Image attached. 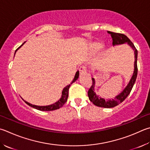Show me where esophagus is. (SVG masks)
Listing matches in <instances>:
<instances>
[{
  "instance_id": "34e87169",
  "label": "esophagus",
  "mask_w": 150,
  "mask_h": 150,
  "mask_svg": "<svg viewBox=\"0 0 150 150\" xmlns=\"http://www.w3.org/2000/svg\"><path fill=\"white\" fill-rule=\"evenodd\" d=\"M79 73L81 76L86 75V67L85 66H81L79 67Z\"/></svg>"
}]
</instances>
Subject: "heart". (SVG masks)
<instances>
[{
  "mask_svg": "<svg viewBox=\"0 0 150 150\" xmlns=\"http://www.w3.org/2000/svg\"><path fill=\"white\" fill-rule=\"evenodd\" d=\"M95 48H96L97 50H100V49H101L102 48V45H95Z\"/></svg>",
  "mask_w": 150,
  "mask_h": 150,
  "instance_id": "1",
  "label": "heart"
}]
</instances>
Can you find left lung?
<instances>
[{
	"mask_svg": "<svg viewBox=\"0 0 150 150\" xmlns=\"http://www.w3.org/2000/svg\"><path fill=\"white\" fill-rule=\"evenodd\" d=\"M108 33L109 34H110L111 38H112V42L113 45H120L123 44L125 42H127L130 47H131L133 50H134L135 54V62H134V71L133 75L130 79V82L128 84L127 86L124 89V91H122L120 94H119L118 96H117L115 99H113L112 100H105L101 98H99L97 96L94 91V79L93 78H92V86L90 87V88L88 91V96L89 98L90 101L94 103L95 105L98 106V107L101 108H113L115 106L119 105V103L122 102L124 100L127 98V97L129 96L130 92H131V90L133 86H134V83L137 79V73H138V67H137V56H138V51L137 48L134 47V44L132 42L130 41V40L128 38L126 35L122 33H114L111 31H108Z\"/></svg>",
	"mask_w": 150,
	"mask_h": 150,
	"instance_id": "1",
	"label": "left lung"
}]
</instances>
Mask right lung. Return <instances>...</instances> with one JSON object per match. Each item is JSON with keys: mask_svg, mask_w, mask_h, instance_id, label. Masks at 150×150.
I'll return each instance as SVG.
<instances>
[{"mask_svg": "<svg viewBox=\"0 0 150 150\" xmlns=\"http://www.w3.org/2000/svg\"><path fill=\"white\" fill-rule=\"evenodd\" d=\"M23 44L24 43H23V44L21 45L20 47L16 49V52L17 51L18 49L20 48ZM16 52H15V53H16ZM79 71H77V73H76V74L75 75V77H74V79H73V80L71 82V84L73 83H74L75 81L79 77ZM69 86H70V84H69V85H67L65 87V88L63 89V91H62V98H60V100H59L58 102H56L55 103H54V104H52L50 105H47V106H38V105H32V104H31V103L25 102V100H24V102H25L27 104L29 105V106H31V107L37 109V110H40V111H53V110H58V109L62 107V106H63L67 102V98H68V92H69Z\"/></svg>", "mask_w": 150, "mask_h": 150, "instance_id": "add662e5", "label": "right lung"}]
</instances>
